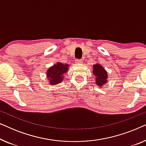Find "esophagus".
<instances>
[{"label":"esophagus","mask_w":146,"mask_h":146,"mask_svg":"<svg viewBox=\"0 0 146 146\" xmlns=\"http://www.w3.org/2000/svg\"><path fill=\"white\" fill-rule=\"evenodd\" d=\"M82 62V60H80V59H76L75 60V62L77 63V64L78 63H81Z\"/></svg>","instance_id":"1"}]
</instances>
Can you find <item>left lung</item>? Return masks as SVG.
Here are the masks:
<instances>
[{
    "mask_svg": "<svg viewBox=\"0 0 146 146\" xmlns=\"http://www.w3.org/2000/svg\"><path fill=\"white\" fill-rule=\"evenodd\" d=\"M93 74L96 76V83L98 86H101L107 82L108 74L104 68L100 64L93 66Z\"/></svg>",
    "mask_w": 146,
    "mask_h": 146,
    "instance_id": "1",
    "label": "left lung"
}]
</instances>
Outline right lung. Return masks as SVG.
<instances>
[{
    "label": "right lung",
    "mask_w": 146,
    "mask_h": 146,
    "mask_svg": "<svg viewBox=\"0 0 146 146\" xmlns=\"http://www.w3.org/2000/svg\"><path fill=\"white\" fill-rule=\"evenodd\" d=\"M68 64H63L60 62H58L54 64L47 71L48 78L50 79L51 84H57L63 80L62 75L67 72Z\"/></svg>",
    "instance_id": "1"
}]
</instances>
